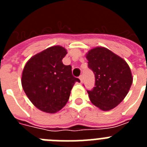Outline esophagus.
<instances>
[{
	"instance_id": "esophagus-1",
	"label": "esophagus",
	"mask_w": 147,
	"mask_h": 147,
	"mask_svg": "<svg viewBox=\"0 0 147 147\" xmlns=\"http://www.w3.org/2000/svg\"><path fill=\"white\" fill-rule=\"evenodd\" d=\"M80 82H83V76H82V75L80 76Z\"/></svg>"
}]
</instances>
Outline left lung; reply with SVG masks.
Returning a JSON list of instances; mask_svg holds the SVG:
<instances>
[{"mask_svg": "<svg viewBox=\"0 0 147 147\" xmlns=\"http://www.w3.org/2000/svg\"><path fill=\"white\" fill-rule=\"evenodd\" d=\"M88 67L95 74V87L87 90L90 102L104 111L113 109L123 101L132 84L126 61L109 49L96 47L86 55Z\"/></svg>", "mask_w": 147, "mask_h": 147, "instance_id": "1", "label": "left lung"}]
</instances>
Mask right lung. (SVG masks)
Here are the masks:
<instances>
[{"label":"right lung","instance_id":"obj_1","mask_svg":"<svg viewBox=\"0 0 147 147\" xmlns=\"http://www.w3.org/2000/svg\"><path fill=\"white\" fill-rule=\"evenodd\" d=\"M67 51L56 45L42 51L27 62L22 74L23 90L35 107L54 113L64 107L78 78L72 75L71 65L62 59Z\"/></svg>","mask_w":147,"mask_h":147}]
</instances>
